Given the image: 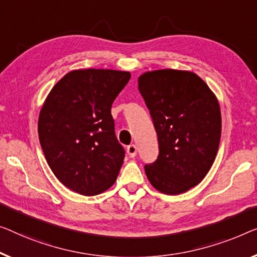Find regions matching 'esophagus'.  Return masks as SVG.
I'll list each match as a JSON object with an SVG mask.
<instances>
[{"instance_id":"1","label":"esophagus","mask_w":257,"mask_h":257,"mask_svg":"<svg viewBox=\"0 0 257 257\" xmlns=\"http://www.w3.org/2000/svg\"><path fill=\"white\" fill-rule=\"evenodd\" d=\"M127 152H128V155H129L130 158H134V157H135L136 153H137L136 145H135V144H130V145H128Z\"/></svg>"}]
</instances>
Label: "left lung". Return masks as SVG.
<instances>
[{
    "label": "left lung",
    "mask_w": 257,
    "mask_h": 257,
    "mask_svg": "<svg viewBox=\"0 0 257 257\" xmlns=\"http://www.w3.org/2000/svg\"><path fill=\"white\" fill-rule=\"evenodd\" d=\"M139 90L159 144L145 174L164 194L185 193L204 179L216 158L221 133L217 98L194 72L173 69L145 72Z\"/></svg>",
    "instance_id": "8db88e82"
}]
</instances>
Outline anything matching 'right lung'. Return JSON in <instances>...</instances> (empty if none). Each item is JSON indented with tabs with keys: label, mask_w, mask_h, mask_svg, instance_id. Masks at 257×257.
<instances>
[{
	"label": "right lung",
	"mask_w": 257,
	"mask_h": 257,
	"mask_svg": "<svg viewBox=\"0 0 257 257\" xmlns=\"http://www.w3.org/2000/svg\"><path fill=\"white\" fill-rule=\"evenodd\" d=\"M130 74L84 69L67 74L49 92L38 133L45 158L69 189L93 196L115 182L124 159L110 114Z\"/></svg>",
	"instance_id": "add662e5"
}]
</instances>
